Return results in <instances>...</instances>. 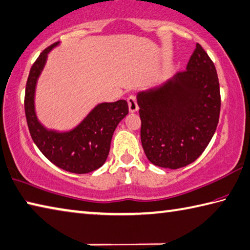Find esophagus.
Masks as SVG:
<instances>
[{
	"mask_svg": "<svg viewBox=\"0 0 250 250\" xmlns=\"http://www.w3.org/2000/svg\"><path fill=\"white\" fill-rule=\"evenodd\" d=\"M127 102H128V107H129L130 113H135V112L138 111L137 100H136L135 96H129L128 99H127Z\"/></svg>",
	"mask_w": 250,
	"mask_h": 250,
	"instance_id": "obj_1",
	"label": "esophagus"
}]
</instances>
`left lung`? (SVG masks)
Wrapping results in <instances>:
<instances>
[{
  "label": "left lung",
  "instance_id": "obj_1",
  "mask_svg": "<svg viewBox=\"0 0 250 250\" xmlns=\"http://www.w3.org/2000/svg\"><path fill=\"white\" fill-rule=\"evenodd\" d=\"M140 138L154 166L176 169L192 163L219 123L221 97L212 61L197 43L185 72L137 93Z\"/></svg>",
  "mask_w": 250,
  "mask_h": 250
}]
</instances>
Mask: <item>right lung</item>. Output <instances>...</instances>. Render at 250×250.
<instances>
[{"mask_svg": "<svg viewBox=\"0 0 250 250\" xmlns=\"http://www.w3.org/2000/svg\"><path fill=\"white\" fill-rule=\"evenodd\" d=\"M59 44L60 41L42 51L31 66L25 92L28 128L37 147L56 167L70 173H90L106 161L113 133L128 114V104L125 100L99 103L81 123L68 130L49 129L41 124L35 106L36 87L48 54Z\"/></svg>", "mask_w": 250, "mask_h": 250, "instance_id": "obj_1", "label": "right lung"}]
</instances>
